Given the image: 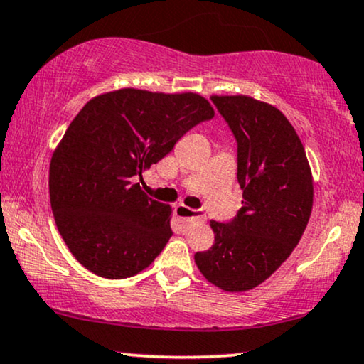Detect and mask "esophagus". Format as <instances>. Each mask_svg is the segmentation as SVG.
<instances>
[{"mask_svg": "<svg viewBox=\"0 0 364 364\" xmlns=\"http://www.w3.org/2000/svg\"><path fill=\"white\" fill-rule=\"evenodd\" d=\"M174 215L178 216L179 220H181V223L188 227V225L196 222V220H203L205 218V213L200 210H191L188 208L185 205H178L176 208H174Z\"/></svg>", "mask_w": 364, "mask_h": 364, "instance_id": "1", "label": "esophagus"}]
</instances>
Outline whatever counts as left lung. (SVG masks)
<instances>
[{"mask_svg": "<svg viewBox=\"0 0 364 364\" xmlns=\"http://www.w3.org/2000/svg\"><path fill=\"white\" fill-rule=\"evenodd\" d=\"M238 144L242 208L211 220L215 243L196 252L203 277L227 292L260 285L287 260L309 222L314 183L304 146L287 117L250 95H211Z\"/></svg>", "mask_w": 364, "mask_h": 364, "instance_id": "1", "label": "left lung"}]
</instances>
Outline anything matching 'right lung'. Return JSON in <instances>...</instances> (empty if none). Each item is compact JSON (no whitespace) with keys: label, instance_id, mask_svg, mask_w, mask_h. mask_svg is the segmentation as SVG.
Returning <instances> with one entry per match:
<instances>
[{"label":"right lung","instance_id":"add662e5","mask_svg":"<svg viewBox=\"0 0 364 364\" xmlns=\"http://www.w3.org/2000/svg\"><path fill=\"white\" fill-rule=\"evenodd\" d=\"M215 110L195 92L119 89L90 99L50 161L55 223L72 255L99 277L126 279L153 264L171 238V206L136 176Z\"/></svg>","mask_w":364,"mask_h":364}]
</instances>
